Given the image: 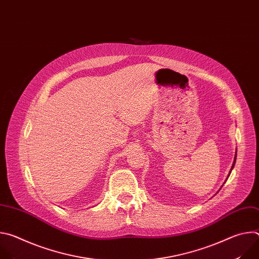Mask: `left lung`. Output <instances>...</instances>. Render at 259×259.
<instances>
[{"label": "left lung", "instance_id": "obj_1", "mask_svg": "<svg viewBox=\"0 0 259 259\" xmlns=\"http://www.w3.org/2000/svg\"><path fill=\"white\" fill-rule=\"evenodd\" d=\"M236 159H237V150H236V153H235V159H234V163H233V165H232V168H231V170H230V173H229V175H228V177H227V179L229 178V176H230V174H231V172H232V170L234 169V167H235V164H236ZM226 182V181H225ZM223 188V187H221Z\"/></svg>", "mask_w": 259, "mask_h": 259}]
</instances>
